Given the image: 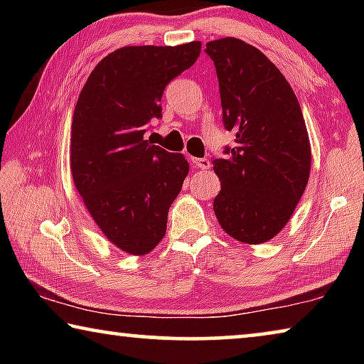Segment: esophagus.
<instances>
[{
	"mask_svg": "<svg viewBox=\"0 0 364 364\" xmlns=\"http://www.w3.org/2000/svg\"><path fill=\"white\" fill-rule=\"evenodd\" d=\"M193 165L197 168L207 170V168H210V160L208 159H193Z\"/></svg>",
	"mask_w": 364,
	"mask_h": 364,
	"instance_id": "obj_1",
	"label": "esophagus"
}]
</instances>
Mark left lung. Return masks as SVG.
<instances>
[{
    "label": "left lung",
    "mask_w": 364,
    "mask_h": 364,
    "mask_svg": "<svg viewBox=\"0 0 364 364\" xmlns=\"http://www.w3.org/2000/svg\"><path fill=\"white\" fill-rule=\"evenodd\" d=\"M217 69L223 123L236 134L213 159L221 191L213 212L244 244L273 239L297 207L311 167V147L297 96L255 46L232 36L207 43Z\"/></svg>",
    "instance_id": "left-lung-1"
}]
</instances>
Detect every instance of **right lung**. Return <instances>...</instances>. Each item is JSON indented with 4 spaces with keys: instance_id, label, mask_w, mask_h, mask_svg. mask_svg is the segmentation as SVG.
I'll list each match as a JSON object with an SVG mask.
<instances>
[{
    "instance_id": "obj_1",
    "label": "right lung",
    "mask_w": 364,
    "mask_h": 364,
    "mask_svg": "<svg viewBox=\"0 0 364 364\" xmlns=\"http://www.w3.org/2000/svg\"><path fill=\"white\" fill-rule=\"evenodd\" d=\"M200 41L180 46H125L95 67L72 119L70 170L78 194L110 242L144 255L162 241L168 208L189 164L144 139L162 117L164 90L189 69Z\"/></svg>"
}]
</instances>
